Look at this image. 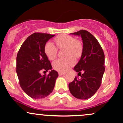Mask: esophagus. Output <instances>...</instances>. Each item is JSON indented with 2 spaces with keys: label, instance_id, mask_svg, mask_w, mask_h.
I'll use <instances>...</instances> for the list:
<instances>
[{
  "label": "esophagus",
  "instance_id": "1",
  "mask_svg": "<svg viewBox=\"0 0 123 123\" xmlns=\"http://www.w3.org/2000/svg\"><path fill=\"white\" fill-rule=\"evenodd\" d=\"M58 74L60 76H62V75H64V74H65V72H58Z\"/></svg>",
  "mask_w": 123,
  "mask_h": 123
}]
</instances>
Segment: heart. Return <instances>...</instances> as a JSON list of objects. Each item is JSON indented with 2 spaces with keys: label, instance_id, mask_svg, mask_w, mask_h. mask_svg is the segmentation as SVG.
<instances>
[{
  "label": "heart",
  "instance_id": "1",
  "mask_svg": "<svg viewBox=\"0 0 123 123\" xmlns=\"http://www.w3.org/2000/svg\"><path fill=\"white\" fill-rule=\"evenodd\" d=\"M54 40L59 49H65L66 57L54 61L53 67L57 71L65 72L75 64L74 57L80 58L81 57L83 51V44L80 40L68 35H60L55 38ZM44 52L49 60H53L57 57L58 49L53 43L49 42L45 44Z\"/></svg>",
  "mask_w": 123,
  "mask_h": 123
}]
</instances>
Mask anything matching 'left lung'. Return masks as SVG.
<instances>
[{
  "mask_svg": "<svg viewBox=\"0 0 123 123\" xmlns=\"http://www.w3.org/2000/svg\"><path fill=\"white\" fill-rule=\"evenodd\" d=\"M71 34L81 36L83 51L74 68L81 77L78 79L76 76L69 84V88L75 98L87 99L92 97L101 86L105 69V55L98 41L87 31L80 30Z\"/></svg>",
  "mask_w": 123,
  "mask_h": 123,
  "instance_id": "obj_1",
  "label": "left lung"
}]
</instances>
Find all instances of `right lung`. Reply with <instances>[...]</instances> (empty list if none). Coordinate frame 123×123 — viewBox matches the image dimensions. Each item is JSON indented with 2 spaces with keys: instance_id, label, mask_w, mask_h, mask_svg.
Masks as SVG:
<instances>
[{
  "instance_id": "obj_1",
  "label": "right lung",
  "mask_w": 123,
  "mask_h": 123,
  "mask_svg": "<svg viewBox=\"0 0 123 123\" xmlns=\"http://www.w3.org/2000/svg\"><path fill=\"white\" fill-rule=\"evenodd\" d=\"M55 35L36 32L22 43L17 55L16 72L23 91L34 99L44 98L52 92L58 76L44 52V46ZM51 70L49 75L42 71Z\"/></svg>"
}]
</instances>
